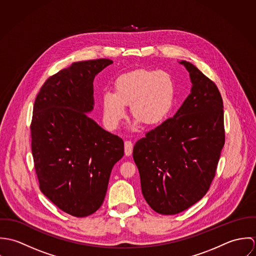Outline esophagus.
Listing matches in <instances>:
<instances>
[{
	"label": "esophagus",
	"mask_w": 256,
	"mask_h": 256,
	"mask_svg": "<svg viewBox=\"0 0 256 256\" xmlns=\"http://www.w3.org/2000/svg\"><path fill=\"white\" fill-rule=\"evenodd\" d=\"M124 148H125V154L126 156H131L132 150H133V143L131 141H125Z\"/></svg>",
	"instance_id": "esophagus-1"
}]
</instances>
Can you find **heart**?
Instances as JSON below:
<instances>
[{"label":"heart","mask_w":256,"mask_h":256,"mask_svg":"<svg viewBox=\"0 0 256 256\" xmlns=\"http://www.w3.org/2000/svg\"><path fill=\"white\" fill-rule=\"evenodd\" d=\"M174 86L168 73L139 69L118 76L114 92L102 96L104 119L110 129H116L130 106L134 118L146 126L160 124L172 108Z\"/></svg>","instance_id":"1"}]
</instances>
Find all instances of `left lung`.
Wrapping results in <instances>:
<instances>
[{
  "label": "left lung",
  "instance_id": "obj_1",
  "mask_svg": "<svg viewBox=\"0 0 256 256\" xmlns=\"http://www.w3.org/2000/svg\"><path fill=\"white\" fill-rule=\"evenodd\" d=\"M191 94L174 117L146 132L133 148L143 196L158 214L174 215L207 193L224 145L222 100L215 82L193 64Z\"/></svg>",
  "mask_w": 256,
  "mask_h": 256
}]
</instances>
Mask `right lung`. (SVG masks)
<instances>
[{
	"label": "right lung",
	"mask_w": 256,
	"mask_h": 256,
	"mask_svg": "<svg viewBox=\"0 0 256 256\" xmlns=\"http://www.w3.org/2000/svg\"><path fill=\"white\" fill-rule=\"evenodd\" d=\"M112 63H73L49 76L34 102L30 132L39 188L74 217L100 209L112 168L124 154L123 140L86 114L94 108V76Z\"/></svg>",
	"instance_id": "add662e5"
}]
</instances>
